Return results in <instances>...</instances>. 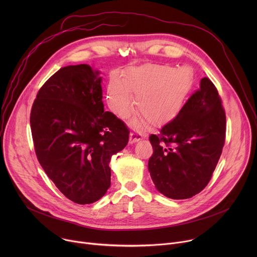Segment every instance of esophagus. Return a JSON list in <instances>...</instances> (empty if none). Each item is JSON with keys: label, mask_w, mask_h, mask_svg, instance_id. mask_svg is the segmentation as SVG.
Segmentation results:
<instances>
[{"label": "esophagus", "mask_w": 257, "mask_h": 257, "mask_svg": "<svg viewBox=\"0 0 257 257\" xmlns=\"http://www.w3.org/2000/svg\"><path fill=\"white\" fill-rule=\"evenodd\" d=\"M141 139H142V135L138 132H132L129 135V143L130 144H133V143H135V142H137Z\"/></svg>", "instance_id": "obj_1"}]
</instances>
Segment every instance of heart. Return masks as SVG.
Segmentation results:
<instances>
[{
  "label": "heart",
  "mask_w": 257,
  "mask_h": 257,
  "mask_svg": "<svg viewBox=\"0 0 257 257\" xmlns=\"http://www.w3.org/2000/svg\"><path fill=\"white\" fill-rule=\"evenodd\" d=\"M193 84L191 70L186 67L148 64L128 69L122 78L112 77L106 88V100L112 112L127 117L132 108L133 94L136 107L154 125L173 120L184 106ZM134 120L133 125H138Z\"/></svg>",
  "instance_id": "1"
}]
</instances>
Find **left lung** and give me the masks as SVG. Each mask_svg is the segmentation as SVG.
<instances>
[{
    "instance_id": "left-lung-1",
    "label": "left lung",
    "mask_w": 257,
    "mask_h": 257,
    "mask_svg": "<svg viewBox=\"0 0 257 257\" xmlns=\"http://www.w3.org/2000/svg\"><path fill=\"white\" fill-rule=\"evenodd\" d=\"M226 115L213 83L204 77L170 123L150 141L154 154L149 171L159 192L172 199H186L208 184L222 155Z\"/></svg>"
}]
</instances>
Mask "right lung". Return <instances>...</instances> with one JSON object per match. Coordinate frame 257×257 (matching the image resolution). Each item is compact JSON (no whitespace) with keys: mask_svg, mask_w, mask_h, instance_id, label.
<instances>
[{"mask_svg":"<svg viewBox=\"0 0 257 257\" xmlns=\"http://www.w3.org/2000/svg\"><path fill=\"white\" fill-rule=\"evenodd\" d=\"M99 73L85 64L61 68L40 89L30 114L41 166L57 188L78 204L105 194L112 156L129 139L125 124L104 112Z\"/></svg>","mask_w":257,"mask_h":257,"instance_id":"1","label":"right lung"}]
</instances>
